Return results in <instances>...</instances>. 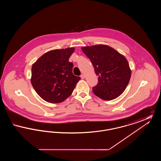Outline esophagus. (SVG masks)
<instances>
[{"instance_id":"esophagus-1","label":"esophagus","mask_w":161,"mask_h":161,"mask_svg":"<svg viewBox=\"0 0 161 161\" xmlns=\"http://www.w3.org/2000/svg\"><path fill=\"white\" fill-rule=\"evenodd\" d=\"M80 77L81 78V79H84V78H85V75H84V74H81L80 75Z\"/></svg>"}]
</instances>
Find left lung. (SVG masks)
I'll return each instance as SVG.
<instances>
[{"instance_id": "obj_1", "label": "left lung", "mask_w": 161, "mask_h": 161, "mask_svg": "<svg viewBox=\"0 0 161 161\" xmlns=\"http://www.w3.org/2000/svg\"><path fill=\"white\" fill-rule=\"evenodd\" d=\"M81 49L91 60L98 77V84L92 89L93 93L108 101L121 95L131 77V70L125 57L104 45L84 46Z\"/></svg>"}]
</instances>
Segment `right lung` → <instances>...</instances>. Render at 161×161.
<instances>
[{"mask_svg": "<svg viewBox=\"0 0 161 161\" xmlns=\"http://www.w3.org/2000/svg\"><path fill=\"white\" fill-rule=\"evenodd\" d=\"M74 47L47 52L31 68V84L38 95L47 102L61 103L72 94L80 77L72 73L69 62Z\"/></svg>", "mask_w": 161, "mask_h": 161, "instance_id": "right-lung-1", "label": "right lung"}]
</instances>
